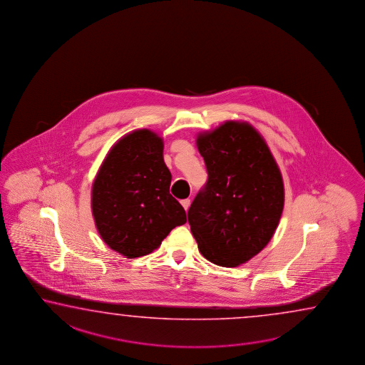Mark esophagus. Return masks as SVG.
<instances>
[{
	"label": "esophagus",
	"instance_id": "1",
	"mask_svg": "<svg viewBox=\"0 0 365 365\" xmlns=\"http://www.w3.org/2000/svg\"><path fill=\"white\" fill-rule=\"evenodd\" d=\"M180 204H182V205H183V208L186 209L187 210V209L190 208L191 200H190V199H185V200L180 201Z\"/></svg>",
	"mask_w": 365,
	"mask_h": 365
}]
</instances>
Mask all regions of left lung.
<instances>
[{
    "instance_id": "obj_1",
    "label": "left lung",
    "mask_w": 365,
    "mask_h": 365,
    "mask_svg": "<svg viewBox=\"0 0 365 365\" xmlns=\"http://www.w3.org/2000/svg\"><path fill=\"white\" fill-rule=\"evenodd\" d=\"M208 182L188 209L207 260L235 268L273 237L284 204L283 179L264 138L250 123L227 120L197 135Z\"/></svg>"
}]
</instances>
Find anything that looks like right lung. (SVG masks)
I'll return each instance as SVG.
<instances>
[{
	"instance_id": "1",
	"label": "right lung",
	"mask_w": 365,
	"mask_h": 365,
	"mask_svg": "<svg viewBox=\"0 0 365 365\" xmlns=\"http://www.w3.org/2000/svg\"><path fill=\"white\" fill-rule=\"evenodd\" d=\"M170 182L163 138L147 128L120 138L92 185V215L105 243L135 259L153 252L175 226L186 223Z\"/></svg>"
}]
</instances>
